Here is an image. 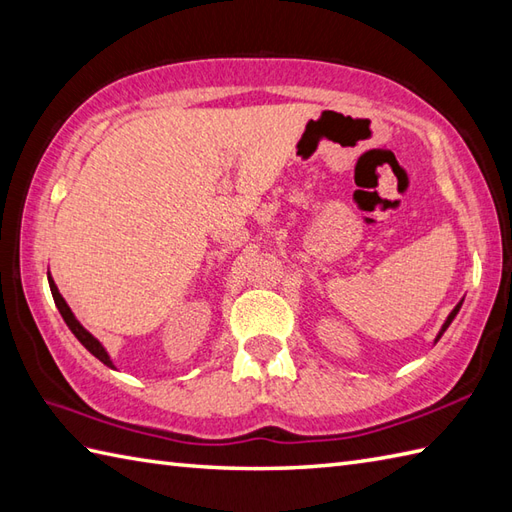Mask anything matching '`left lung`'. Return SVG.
Wrapping results in <instances>:
<instances>
[{
  "label": "left lung",
  "instance_id": "left-lung-1",
  "mask_svg": "<svg viewBox=\"0 0 512 512\" xmlns=\"http://www.w3.org/2000/svg\"><path fill=\"white\" fill-rule=\"evenodd\" d=\"M462 303H464V299H460V301H458V306H455V308H453V310L449 312V317H447V321H444V323H442V328H440V332H438V336H436V341H433V343H438V341H440V336H442L444 332H447V328H449V325L453 323V319H455V317H458V312H460V308H462Z\"/></svg>",
  "mask_w": 512,
  "mask_h": 512
}]
</instances>
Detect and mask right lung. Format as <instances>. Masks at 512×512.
I'll use <instances>...</instances> for the list:
<instances>
[{
    "label": "right lung",
    "instance_id": "1",
    "mask_svg": "<svg viewBox=\"0 0 512 512\" xmlns=\"http://www.w3.org/2000/svg\"><path fill=\"white\" fill-rule=\"evenodd\" d=\"M48 284H50V292H52L54 306H57V310L61 312V317H63L65 325H68V328H70V332L76 336V339H79V343L85 347V350H88L92 356L99 358V361H101L103 365L116 369V367H114V363H112V356H110V352L105 350V345H103L99 339H96V336H94L92 332L85 330L83 325H81V321L74 317V312L70 310L68 301H65V299L61 297V292H59L57 284H54V279H52V275H50V270H48Z\"/></svg>",
    "mask_w": 512,
    "mask_h": 512
}]
</instances>
